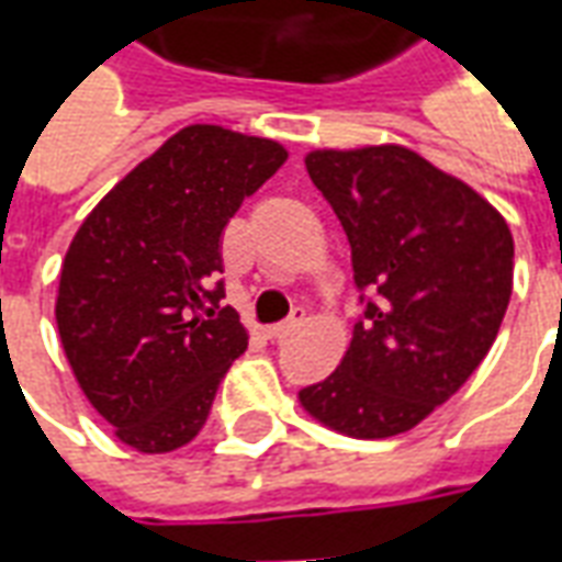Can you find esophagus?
I'll use <instances>...</instances> for the list:
<instances>
[{
    "instance_id": "obj_1",
    "label": "esophagus",
    "mask_w": 562,
    "mask_h": 562,
    "mask_svg": "<svg viewBox=\"0 0 562 562\" xmlns=\"http://www.w3.org/2000/svg\"><path fill=\"white\" fill-rule=\"evenodd\" d=\"M304 310H294V316L289 318V322H280V325H270V328H265V334H268L270 340H282V337H289L292 330H297L301 325H304Z\"/></svg>"
}]
</instances>
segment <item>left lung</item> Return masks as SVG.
<instances>
[{
  "label": "left lung",
  "mask_w": 562,
  "mask_h": 562,
  "mask_svg": "<svg viewBox=\"0 0 562 562\" xmlns=\"http://www.w3.org/2000/svg\"><path fill=\"white\" fill-rule=\"evenodd\" d=\"M304 161L370 301L340 367L297 401L352 439L406 434L458 394L494 346L515 240L491 201L409 147L313 149Z\"/></svg>",
  "instance_id": "8db88e82"
}]
</instances>
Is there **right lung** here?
<instances>
[{
    "instance_id": "1",
    "label": "right lung",
    "mask_w": 562,
    "mask_h": 562,
    "mask_svg": "<svg viewBox=\"0 0 562 562\" xmlns=\"http://www.w3.org/2000/svg\"><path fill=\"white\" fill-rule=\"evenodd\" d=\"M282 144L180 128L92 207L68 246L56 328L71 373L123 446L165 454L204 427L249 334L220 306V237L280 171Z\"/></svg>"
}]
</instances>
